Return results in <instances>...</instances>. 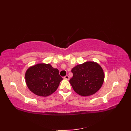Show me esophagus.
I'll list each match as a JSON object with an SVG mask.
<instances>
[{"instance_id":"esophagus-1","label":"esophagus","mask_w":131,"mask_h":131,"mask_svg":"<svg viewBox=\"0 0 131 131\" xmlns=\"http://www.w3.org/2000/svg\"><path fill=\"white\" fill-rule=\"evenodd\" d=\"M63 78L66 80H69V77L68 75H66L63 77Z\"/></svg>"}]
</instances>
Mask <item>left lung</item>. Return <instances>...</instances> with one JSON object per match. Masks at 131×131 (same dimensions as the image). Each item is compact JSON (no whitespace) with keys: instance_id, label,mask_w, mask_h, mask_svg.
<instances>
[{"instance_id":"8db88e82","label":"left lung","mask_w":131,"mask_h":131,"mask_svg":"<svg viewBox=\"0 0 131 131\" xmlns=\"http://www.w3.org/2000/svg\"><path fill=\"white\" fill-rule=\"evenodd\" d=\"M73 78L69 80L73 90L82 96L96 93L102 87L105 74L101 66L93 61H87L72 69Z\"/></svg>"}]
</instances>
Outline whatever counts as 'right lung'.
I'll return each mask as SVG.
<instances>
[{"instance_id":"add662e5","label":"right lung","mask_w":131,"mask_h":131,"mask_svg":"<svg viewBox=\"0 0 131 131\" xmlns=\"http://www.w3.org/2000/svg\"><path fill=\"white\" fill-rule=\"evenodd\" d=\"M62 80L58 69L49 63H37L30 66L25 73L27 87L39 96L47 97L54 93Z\"/></svg>"}]
</instances>
